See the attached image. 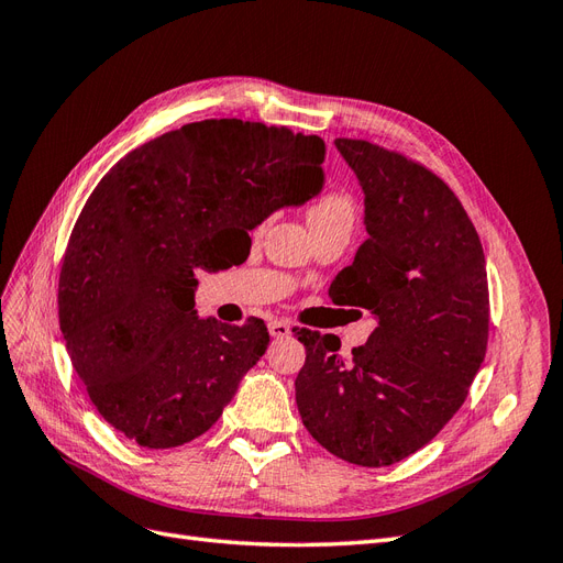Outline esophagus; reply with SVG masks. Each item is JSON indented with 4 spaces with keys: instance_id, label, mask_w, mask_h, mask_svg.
<instances>
[{
    "instance_id": "1",
    "label": "esophagus",
    "mask_w": 563,
    "mask_h": 563,
    "mask_svg": "<svg viewBox=\"0 0 563 563\" xmlns=\"http://www.w3.org/2000/svg\"><path fill=\"white\" fill-rule=\"evenodd\" d=\"M267 329H269V335H272V338H286L288 333H291V327H288V323L282 321V319L269 321Z\"/></svg>"
}]
</instances>
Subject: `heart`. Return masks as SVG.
<instances>
[{
	"label": "heart",
	"mask_w": 563,
	"mask_h": 563,
	"mask_svg": "<svg viewBox=\"0 0 563 563\" xmlns=\"http://www.w3.org/2000/svg\"><path fill=\"white\" fill-rule=\"evenodd\" d=\"M335 220H347V223L354 220V201L345 190H327L310 207L312 228L335 223Z\"/></svg>",
	"instance_id": "1"
}]
</instances>
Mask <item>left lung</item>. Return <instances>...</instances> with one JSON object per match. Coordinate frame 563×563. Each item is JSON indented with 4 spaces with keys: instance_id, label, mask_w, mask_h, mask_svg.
<instances>
[{
    "instance_id": "1",
    "label": "left lung",
    "mask_w": 563,
    "mask_h": 563,
    "mask_svg": "<svg viewBox=\"0 0 563 563\" xmlns=\"http://www.w3.org/2000/svg\"><path fill=\"white\" fill-rule=\"evenodd\" d=\"M335 147L362 183L368 240L329 296L378 327L350 360L335 335L296 329V404L329 453L385 467L430 444L467 399L488 343L486 261L463 203L428 166L368 141Z\"/></svg>"
}]
</instances>
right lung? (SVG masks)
<instances>
[{
    "instance_id": "1",
    "label": "right lung",
    "mask_w": 563,
    "mask_h": 563,
    "mask_svg": "<svg viewBox=\"0 0 563 563\" xmlns=\"http://www.w3.org/2000/svg\"><path fill=\"white\" fill-rule=\"evenodd\" d=\"M327 145L242 119H203L135 147L100 178L67 242L58 319L96 411L143 449L201 437L269 345L263 319H199L195 269L216 232L251 230L319 192Z\"/></svg>"
}]
</instances>
